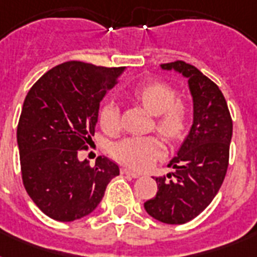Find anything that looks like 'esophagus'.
I'll return each instance as SVG.
<instances>
[{"mask_svg": "<svg viewBox=\"0 0 257 257\" xmlns=\"http://www.w3.org/2000/svg\"><path fill=\"white\" fill-rule=\"evenodd\" d=\"M121 173H122V175L131 176V177H133V179H136V177H139V176H140L139 173H137V172H133L128 168H121Z\"/></svg>", "mask_w": 257, "mask_h": 257, "instance_id": "esophagus-1", "label": "esophagus"}]
</instances>
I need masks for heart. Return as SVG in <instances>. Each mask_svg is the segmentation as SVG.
Wrapping results in <instances>:
<instances>
[{"label":"heart","instance_id":"1","mask_svg":"<svg viewBox=\"0 0 257 257\" xmlns=\"http://www.w3.org/2000/svg\"><path fill=\"white\" fill-rule=\"evenodd\" d=\"M131 96L151 114H155L153 128L165 140L179 141L191 126L193 108L184 98L177 97L176 89L163 80H149L131 92ZM98 122L105 133L120 131V108L114 101H106L98 110ZM113 159L133 169L151 167L164 155V147L156 136L126 137L110 147Z\"/></svg>","mask_w":257,"mask_h":257}]
</instances>
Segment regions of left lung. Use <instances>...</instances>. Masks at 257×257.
<instances>
[{
	"label": "left lung",
	"instance_id": "obj_1",
	"mask_svg": "<svg viewBox=\"0 0 257 257\" xmlns=\"http://www.w3.org/2000/svg\"><path fill=\"white\" fill-rule=\"evenodd\" d=\"M188 78L193 97V124L177 157L173 173L156 177L157 193L144 203L145 211L165 224H185L211 204L224 181L229 161L232 118L223 93L191 64H161Z\"/></svg>",
	"mask_w": 257,
	"mask_h": 257
}]
</instances>
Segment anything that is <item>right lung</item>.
<instances>
[{"label":"right lung","instance_id":"add662e5","mask_svg":"<svg viewBox=\"0 0 257 257\" xmlns=\"http://www.w3.org/2000/svg\"><path fill=\"white\" fill-rule=\"evenodd\" d=\"M124 68L66 61L48 70L28 92L17 126L22 183L33 203L57 221L96 209L118 165L98 157L94 167L78 151L94 136L101 100Z\"/></svg>","mask_w":257,"mask_h":257}]
</instances>
